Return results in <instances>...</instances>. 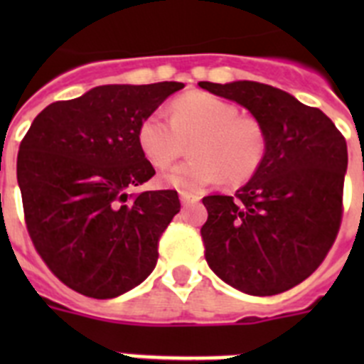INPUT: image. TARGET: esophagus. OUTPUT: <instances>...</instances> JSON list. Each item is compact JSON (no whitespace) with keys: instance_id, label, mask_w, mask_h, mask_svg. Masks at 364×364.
<instances>
[{"instance_id":"obj_1","label":"esophagus","mask_w":364,"mask_h":364,"mask_svg":"<svg viewBox=\"0 0 364 364\" xmlns=\"http://www.w3.org/2000/svg\"><path fill=\"white\" fill-rule=\"evenodd\" d=\"M200 200V197L197 195H188V193H180V202L182 205H189V204H195V202Z\"/></svg>"}]
</instances>
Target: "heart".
<instances>
[{
    "label": "heart",
    "instance_id": "1",
    "mask_svg": "<svg viewBox=\"0 0 364 364\" xmlns=\"http://www.w3.org/2000/svg\"><path fill=\"white\" fill-rule=\"evenodd\" d=\"M138 147L147 162L166 169L188 151L193 159L160 178L166 188L198 193L224 180L240 186L264 164L268 133L262 122L239 114V107L210 92H186L169 105V118L149 112L136 131Z\"/></svg>",
    "mask_w": 364,
    "mask_h": 364
}]
</instances>
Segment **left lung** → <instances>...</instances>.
I'll return each mask as SVG.
<instances>
[{"label":"left lung","instance_id":"8db88e82","mask_svg":"<svg viewBox=\"0 0 364 364\" xmlns=\"http://www.w3.org/2000/svg\"><path fill=\"white\" fill-rule=\"evenodd\" d=\"M233 100L268 133L264 164L244 188L204 197L200 235L218 277L250 295H277L310 277L343 218L346 140L330 118L288 92L257 82H198Z\"/></svg>","mask_w":364,"mask_h":364}]
</instances>
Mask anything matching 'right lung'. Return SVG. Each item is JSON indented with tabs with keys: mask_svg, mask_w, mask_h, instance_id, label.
<instances>
[{
	"mask_svg": "<svg viewBox=\"0 0 364 364\" xmlns=\"http://www.w3.org/2000/svg\"><path fill=\"white\" fill-rule=\"evenodd\" d=\"M184 83L100 85L54 102L19 144L18 184L36 252L70 290L112 299L146 281L180 211L173 189L129 193L154 175L138 147L144 117Z\"/></svg>",
	"mask_w": 364,
	"mask_h": 364,
	"instance_id": "1",
	"label": "right lung"
}]
</instances>
